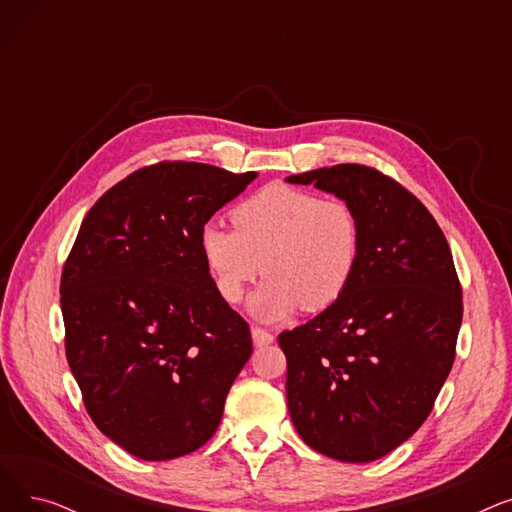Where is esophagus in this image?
I'll return each mask as SVG.
<instances>
[{
	"label": "esophagus",
	"mask_w": 512,
	"mask_h": 512,
	"mask_svg": "<svg viewBox=\"0 0 512 512\" xmlns=\"http://www.w3.org/2000/svg\"><path fill=\"white\" fill-rule=\"evenodd\" d=\"M251 336H253V344H255L257 348L267 346V344L274 342V334H270V332L263 330V328H257V326L251 330Z\"/></svg>",
	"instance_id": "obj_1"
}]
</instances>
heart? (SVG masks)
Segmentation results:
<instances>
[{"label":"heart","mask_w":512,"mask_h":512,"mask_svg":"<svg viewBox=\"0 0 512 512\" xmlns=\"http://www.w3.org/2000/svg\"><path fill=\"white\" fill-rule=\"evenodd\" d=\"M230 220L234 230L203 226L199 249L215 290L240 303L261 274L249 313L280 321L299 307L317 313L332 307L353 282L361 257V226L342 199L270 184L240 201Z\"/></svg>","instance_id":"b5f03b06"}]
</instances>
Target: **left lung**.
Wrapping results in <instances>:
<instances>
[{"label":"left lung","instance_id":"left-lung-1","mask_svg":"<svg viewBox=\"0 0 512 512\" xmlns=\"http://www.w3.org/2000/svg\"><path fill=\"white\" fill-rule=\"evenodd\" d=\"M286 182L336 195L361 226L346 292L278 336L288 413L313 450L371 463L417 432L452 369L463 321L452 253L434 215L378 170L340 164Z\"/></svg>","mask_w":512,"mask_h":512}]
</instances>
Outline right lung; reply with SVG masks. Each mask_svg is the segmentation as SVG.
<instances>
[{"label":"right lung","instance_id":"right-lung-1","mask_svg":"<svg viewBox=\"0 0 512 512\" xmlns=\"http://www.w3.org/2000/svg\"><path fill=\"white\" fill-rule=\"evenodd\" d=\"M255 178L161 161L112 186L80 224L60 284L68 365L93 423L143 461L201 448L253 353L199 234Z\"/></svg>","mask_w":512,"mask_h":512}]
</instances>
